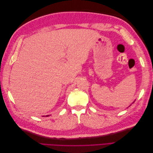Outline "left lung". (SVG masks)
<instances>
[{
  "instance_id": "left-lung-1",
  "label": "left lung",
  "mask_w": 153,
  "mask_h": 153,
  "mask_svg": "<svg viewBox=\"0 0 153 153\" xmlns=\"http://www.w3.org/2000/svg\"><path fill=\"white\" fill-rule=\"evenodd\" d=\"M133 103H134V102H133Z\"/></svg>"
}]
</instances>
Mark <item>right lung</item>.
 Listing matches in <instances>:
<instances>
[{
	"label": "right lung",
	"instance_id": "add662e5",
	"mask_svg": "<svg viewBox=\"0 0 153 153\" xmlns=\"http://www.w3.org/2000/svg\"><path fill=\"white\" fill-rule=\"evenodd\" d=\"M47 116H48V115H47Z\"/></svg>",
	"mask_w": 153,
	"mask_h": 153
}]
</instances>
